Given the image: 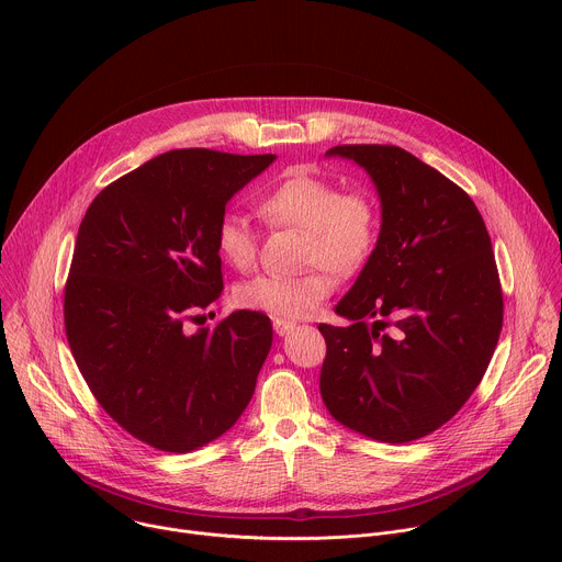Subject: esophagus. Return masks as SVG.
<instances>
[{"instance_id":"esophagus-1","label":"esophagus","mask_w":562,"mask_h":562,"mask_svg":"<svg viewBox=\"0 0 562 562\" xmlns=\"http://www.w3.org/2000/svg\"><path fill=\"white\" fill-rule=\"evenodd\" d=\"M295 325L289 323V319H273V329L278 336H286Z\"/></svg>"}]
</instances>
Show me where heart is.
Returning a JSON list of instances; mask_svg holds the SVG:
<instances>
[{
    "label": "heart",
    "instance_id": "1",
    "mask_svg": "<svg viewBox=\"0 0 562 562\" xmlns=\"http://www.w3.org/2000/svg\"><path fill=\"white\" fill-rule=\"evenodd\" d=\"M258 211L269 224L304 231L302 260L311 265L297 276H258L237 289L239 304L278 319L315 313L334 293L336 273L360 271L380 239V209L369 193L342 191L334 180L308 171H293L267 189ZM215 249L233 269H251L258 258L251 224L224 213L215 224Z\"/></svg>",
    "mask_w": 562,
    "mask_h": 562
}]
</instances>
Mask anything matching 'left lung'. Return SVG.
<instances>
[{"instance_id":"obj_1","label":"left lung","mask_w":562,"mask_h":562,"mask_svg":"<svg viewBox=\"0 0 562 562\" xmlns=\"http://www.w3.org/2000/svg\"><path fill=\"white\" fill-rule=\"evenodd\" d=\"M327 155L364 167L382 226L336 306L351 325H317L327 342L319 393L345 427L412 442L462 409L498 345L503 289L492 239L473 200L405 148L340 144Z\"/></svg>"}]
</instances>
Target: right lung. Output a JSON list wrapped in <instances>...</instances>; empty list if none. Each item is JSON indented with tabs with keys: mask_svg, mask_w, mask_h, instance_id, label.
Segmentation results:
<instances>
[{
	"mask_svg": "<svg viewBox=\"0 0 562 562\" xmlns=\"http://www.w3.org/2000/svg\"><path fill=\"white\" fill-rule=\"evenodd\" d=\"M276 155L180 148L148 159L91 202L64 286L68 347L102 409L133 438L187 453L247 409L271 319L235 311L191 334L222 291L215 224Z\"/></svg>",
	"mask_w": 562,
	"mask_h": 562,
	"instance_id": "add662e5",
	"label": "right lung"
}]
</instances>
